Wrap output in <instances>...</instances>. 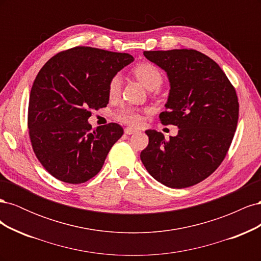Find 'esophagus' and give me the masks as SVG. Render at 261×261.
<instances>
[{"mask_svg": "<svg viewBox=\"0 0 261 261\" xmlns=\"http://www.w3.org/2000/svg\"><path fill=\"white\" fill-rule=\"evenodd\" d=\"M124 132H125V134H127V135H132V134L136 133V132H137V129H136V128H134V127H126Z\"/></svg>", "mask_w": 261, "mask_h": 261, "instance_id": "1", "label": "esophagus"}]
</instances>
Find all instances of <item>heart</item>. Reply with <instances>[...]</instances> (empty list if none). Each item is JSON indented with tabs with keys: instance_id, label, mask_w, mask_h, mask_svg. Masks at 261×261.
I'll list each match as a JSON object with an SVG mask.
<instances>
[{
	"instance_id": "heart-1",
	"label": "heart",
	"mask_w": 261,
	"mask_h": 261,
	"mask_svg": "<svg viewBox=\"0 0 261 261\" xmlns=\"http://www.w3.org/2000/svg\"><path fill=\"white\" fill-rule=\"evenodd\" d=\"M137 80L143 84L149 90L159 89L163 83V76L161 72L151 63H140L133 69ZM122 87V77L121 75H115L111 78L109 83V94L110 97H116ZM115 118L117 121L137 125L140 123L141 117L136 109L128 106H124L117 110L115 113Z\"/></svg>"
}]
</instances>
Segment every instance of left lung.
Returning a JSON list of instances; mask_svg holds the SVG:
<instances>
[{
  "instance_id": "1",
  "label": "left lung",
  "mask_w": 261,
  "mask_h": 261,
  "mask_svg": "<svg viewBox=\"0 0 261 261\" xmlns=\"http://www.w3.org/2000/svg\"><path fill=\"white\" fill-rule=\"evenodd\" d=\"M145 57L164 69L170 82L163 125L178 134L165 140L148 129L149 144L141 162L154 179L171 188L198 184L215 172L231 146L239 121L234 87L217 63L196 50L145 51Z\"/></svg>"
}]
</instances>
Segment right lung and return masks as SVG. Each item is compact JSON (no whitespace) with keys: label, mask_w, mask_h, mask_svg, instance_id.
Returning <instances> with one entry per match:
<instances>
[{"label":"right lung","mask_w":261,"mask_h":261,"mask_svg":"<svg viewBox=\"0 0 261 261\" xmlns=\"http://www.w3.org/2000/svg\"><path fill=\"white\" fill-rule=\"evenodd\" d=\"M133 61L128 53L75 46L55 54L38 73L29 98V137L52 176L82 184L100 172L124 132L116 123L92 130L90 111L107 107L110 81Z\"/></svg>","instance_id":"obj_1"}]
</instances>
